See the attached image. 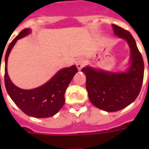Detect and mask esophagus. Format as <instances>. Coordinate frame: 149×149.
Returning a JSON list of instances; mask_svg holds the SVG:
<instances>
[{"mask_svg": "<svg viewBox=\"0 0 149 149\" xmlns=\"http://www.w3.org/2000/svg\"><path fill=\"white\" fill-rule=\"evenodd\" d=\"M86 64V61H85V59L83 58V57H81V58H79L76 61V65H77V67L79 70H81V68L84 67V65Z\"/></svg>", "mask_w": 149, "mask_h": 149, "instance_id": "esophagus-1", "label": "esophagus"}]
</instances>
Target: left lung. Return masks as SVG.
Masks as SVG:
<instances>
[{"mask_svg":"<svg viewBox=\"0 0 149 149\" xmlns=\"http://www.w3.org/2000/svg\"><path fill=\"white\" fill-rule=\"evenodd\" d=\"M117 37L125 39L131 49V65L125 72H110L86 67V88L94 106L106 112H116L132 103L140 93L144 65L134 38L128 31L112 24ZM149 69V67H148Z\"/></svg>","mask_w":149,"mask_h":149,"instance_id":"left-lung-1","label":"left lung"}]
</instances>
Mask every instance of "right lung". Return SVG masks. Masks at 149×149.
<instances>
[{
  "instance_id": "add662e5",
  "label": "right lung",
  "mask_w": 149,
  "mask_h": 149,
  "mask_svg": "<svg viewBox=\"0 0 149 149\" xmlns=\"http://www.w3.org/2000/svg\"><path fill=\"white\" fill-rule=\"evenodd\" d=\"M30 32V29H23L8 45L5 53V84L9 97L22 112L30 116L46 118L55 115L63 107L65 90L78 70L75 65L63 68L46 84L34 89L25 90L14 85L7 72L8 55L17 40L25 37Z\"/></svg>"
}]
</instances>
